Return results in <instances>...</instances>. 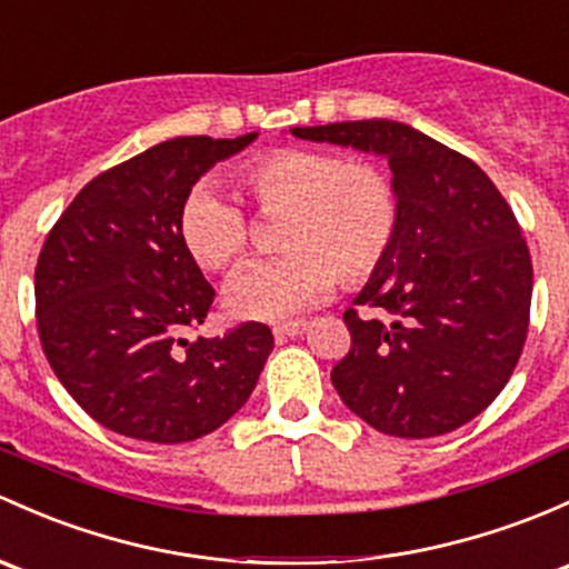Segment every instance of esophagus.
<instances>
[{
	"instance_id": "esophagus-1",
	"label": "esophagus",
	"mask_w": 569,
	"mask_h": 569,
	"mask_svg": "<svg viewBox=\"0 0 569 569\" xmlns=\"http://www.w3.org/2000/svg\"><path fill=\"white\" fill-rule=\"evenodd\" d=\"M308 321H291V325H278L272 330V335L278 340H286V338H297V335H302L305 330H308Z\"/></svg>"
}]
</instances>
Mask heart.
Wrapping results in <instances>:
<instances>
[{
  "instance_id": "heart-1",
  "label": "heart",
  "mask_w": 569,
  "mask_h": 569,
  "mask_svg": "<svg viewBox=\"0 0 569 569\" xmlns=\"http://www.w3.org/2000/svg\"><path fill=\"white\" fill-rule=\"evenodd\" d=\"M237 188L261 214H280L283 253L253 261L226 286L234 319L289 321L332 295L338 278L362 283L390 256L398 234V190L379 166L325 149H278L237 171ZM184 253L226 272L250 244L248 214L209 184L184 196L177 218Z\"/></svg>"
}]
</instances>
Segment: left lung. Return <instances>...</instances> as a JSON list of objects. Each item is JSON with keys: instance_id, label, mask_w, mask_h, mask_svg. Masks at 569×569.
Masks as SVG:
<instances>
[{"instance_id": "left-lung-1", "label": "left lung", "mask_w": 569, "mask_h": 569, "mask_svg": "<svg viewBox=\"0 0 569 569\" xmlns=\"http://www.w3.org/2000/svg\"><path fill=\"white\" fill-rule=\"evenodd\" d=\"M316 143L387 158L398 234L343 313L351 351L332 368L340 400L398 439L450 433L505 390L529 330L531 259L505 196L469 158L392 119L291 128Z\"/></svg>"}]
</instances>
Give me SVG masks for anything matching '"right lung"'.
<instances>
[{
	"label": "right lung",
	"instance_id": "right-lung-1",
	"mask_svg": "<svg viewBox=\"0 0 569 569\" xmlns=\"http://www.w3.org/2000/svg\"><path fill=\"white\" fill-rule=\"evenodd\" d=\"M237 139L179 136L94 177L62 212L34 269L43 351L62 387L100 426L179 445L212 433L253 392L272 351L259 321L188 340L214 289L179 242L184 196Z\"/></svg>",
	"mask_w": 569,
	"mask_h": 569
}]
</instances>
